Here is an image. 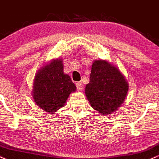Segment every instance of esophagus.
Listing matches in <instances>:
<instances>
[{"instance_id":"1","label":"esophagus","mask_w":159,"mask_h":159,"mask_svg":"<svg viewBox=\"0 0 159 159\" xmlns=\"http://www.w3.org/2000/svg\"><path fill=\"white\" fill-rule=\"evenodd\" d=\"M76 86L78 90H82V89H83V83H82V82H77V83H76Z\"/></svg>"}]
</instances>
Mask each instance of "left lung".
I'll list each match as a JSON object with an SVG mask.
<instances>
[{"mask_svg":"<svg viewBox=\"0 0 159 159\" xmlns=\"http://www.w3.org/2000/svg\"><path fill=\"white\" fill-rule=\"evenodd\" d=\"M85 95L92 107L103 115L112 113L124 102L128 84L119 69L107 61H94Z\"/></svg>","mask_w":159,"mask_h":159,"instance_id":"obj_1","label":"left lung"}]
</instances>
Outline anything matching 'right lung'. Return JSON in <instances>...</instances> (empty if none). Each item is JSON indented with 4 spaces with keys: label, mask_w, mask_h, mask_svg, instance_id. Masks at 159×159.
<instances>
[{
    "label": "right lung",
    "mask_w": 159,
    "mask_h": 159,
    "mask_svg": "<svg viewBox=\"0 0 159 159\" xmlns=\"http://www.w3.org/2000/svg\"><path fill=\"white\" fill-rule=\"evenodd\" d=\"M63 70L62 61L57 59L42 67L35 76L34 101L39 107L49 113L64 107L70 94L76 91V85Z\"/></svg>",
    "instance_id": "1"
}]
</instances>
